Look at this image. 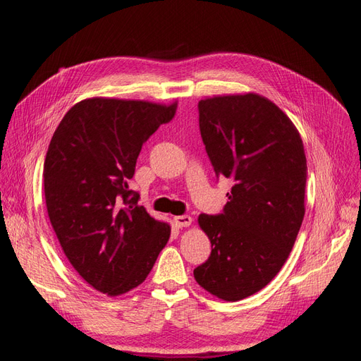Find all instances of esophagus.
I'll return each mask as SVG.
<instances>
[{
	"instance_id": "esophagus-1",
	"label": "esophagus",
	"mask_w": 361,
	"mask_h": 361,
	"mask_svg": "<svg viewBox=\"0 0 361 361\" xmlns=\"http://www.w3.org/2000/svg\"><path fill=\"white\" fill-rule=\"evenodd\" d=\"M173 224L177 226L178 228L189 227V226L192 224V216H189V215H180V216H175V218H173Z\"/></svg>"
}]
</instances>
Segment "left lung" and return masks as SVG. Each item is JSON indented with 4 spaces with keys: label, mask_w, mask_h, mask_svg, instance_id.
Segmentation results:
<instances>
[{
    "label": "left lung",
    "mask_w": 361,
    "mask_h": 361,
    "mask_svg": "<svg viewBox=\"0 0 361 361\" xmlns=\"http://www.w3.org/2000/svg\"><path fill=\"white\" fill-rule=\"evenodd\" d=\"M198 111L216 177L235 184L223 214L198 216L212 253L193 276L236 302L269 285L291 252L305 215L307 157L288 116L256 92L200 100Z\"/></svg>",
    "instance_id": "obj_1"
}]
</instances>
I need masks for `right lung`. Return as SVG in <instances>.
<instances>
[{
    "mask_svg": "<svg viewBox=\"0 0 361 361\" xmlns=\"http://www.w3.org/2000/svg\"><path fill=\"white\" fill-rule=\"evenodd\" d=\"M177 102L92 97L63 116L44 161V193L63 253L92 288L120 295L140 285L168 244L171 226L128 188L143 143Z\"/></svg>",
    "mask_w": 361,
    "mask_h": 361,
    "instance_id": "1",
    "label": "right lung"
}]
</instances>
